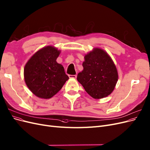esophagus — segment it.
Masks as SVG:
<instances>
[{
  "label": "esophagus",
  "instance_id": "esophagus-1",
  "mask_svg": "<svg viewBox=\"0 0 150 150\" xmlns=\"http://www.w3.org/2000/svg\"><path fill=\"white\" fill-rule=\"evenodd\" d=\"M77 76L76 75H69V78H73V79H76Z\"/></svg>",
  "mask_w": 150,
  "mask_h": 150
}]
</instances>
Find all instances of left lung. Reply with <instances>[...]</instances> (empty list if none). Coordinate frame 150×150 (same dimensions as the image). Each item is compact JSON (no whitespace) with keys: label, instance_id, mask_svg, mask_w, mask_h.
Wrapping results in <instances>:
<instances>
[{"label":"left lung","instance_id":"left-lung-1","mask_svg":"<svg viewBox=\"0 0 150 150\" xmlns=\"http://www.w3.org/2000/svg\"><path fill=\"white\" fill-rule=\"evenodd\" d=\"M84 69L77 79L88 94L94 99H101L110 94L118 80L116 67L108 54L96 48L85 56Z\"/></svg>","mask_w":150,"mask_h":150}]
</instances>
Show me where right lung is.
Wrapping results in <instances>:
<instances>
[{"label": "right lung", "instance_id": "1", "mask_svg": "<svg viewBox=\"0 0 150 150\" xmlns=\"http://www.w3.org/2000/svg\"><path fill=\"white\" fill-rule=\"evenodd\" d=\"M59 53L53 46H46L33 54L25 66V83L38 97H52L69 79L63 66L56 61Z\"/></svg>", "mask_w": 150, "mask_h": 150}]
</instances>
